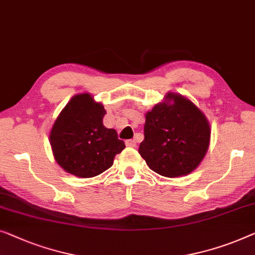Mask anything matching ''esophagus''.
Segmentation results:
<instances>
[{
    "instance_id": "34e87169",
    "label": "esophagus",
    "mask_w": 255,
    "mask_h": 255,
    "mask_svg": "<svg viewBox=\"0 0 255 255\" xmlns=\"http://www.w3.org/2000/svg\"><path fill=\"white\" fill-rule=\"evenodd\" d=\"M125 143H127L128 147H135V146H136V142H135L134 139L127 140V141H125Z\"/></svg>"
}]
</instances>
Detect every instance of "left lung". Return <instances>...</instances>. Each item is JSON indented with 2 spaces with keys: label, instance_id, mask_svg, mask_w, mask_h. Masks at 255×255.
Wrapping results in <instances>:
<instances>
[{
  "label": "left lung",
  "instance_id": "obj_1",
  "mask_svg": "<svg viewBox=\"0 0 255 255\" xmlns=\"http://www.w3.org/2000/svg\"><path fill=\"white\" fill-rule=\"evenodd\" d=\"M145 117L139 154L149 169L169 178L197 169L210 141L209 123L201 110L183 95L168 93Z\"/></svg>",
  "mask_w": 255,
  "mask_h": 255
}]
</instances>
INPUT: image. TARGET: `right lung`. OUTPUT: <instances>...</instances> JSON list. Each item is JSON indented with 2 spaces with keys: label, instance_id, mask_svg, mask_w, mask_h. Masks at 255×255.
Returning a JSON list of instances; mask_svg holds the SVG:
<instances>
[{
  "label": "right lung",
  "instance_id": "right-lung-1",
  "mask_svg": "<svg viewBox=\"0 0 255 255\" xmlns=\"http://www.w3.org/2000/svg\"><path fill=\"white\" fill-rule=\"evenodd\" d=\"M106 110L91 94H77L64 107L49 134L54 157L66 172L91 178L109 169L125 148L114 128L103 125Z\"/></svg>",
  "mask_w": 255,
  "mask_h": 255
}]
</instances>
